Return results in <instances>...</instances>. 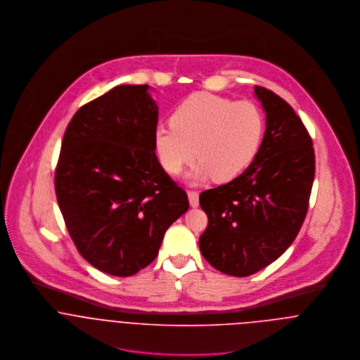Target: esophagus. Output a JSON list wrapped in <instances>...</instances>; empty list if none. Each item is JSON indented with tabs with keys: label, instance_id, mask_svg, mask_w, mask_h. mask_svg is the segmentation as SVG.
<instances>
[{
	"label": "esophagus",
	"instance_id": "obj_1",
	"mask_svg": "<svg viewBox=\"0 0 360 360\" xmlns=\"http://www.w3.org/2000/svg\"><path fill=\"white\" fill-rule=\"evenodd\" d=\"M188 201H190V205L193 207H197L200 205V194L198 191H188Z\"/></svg>",
	"mask_w": 360,
	"mask_h": 360
}]
</instances>
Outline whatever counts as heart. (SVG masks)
I'll list each match as a JSON object with an SVG mask.
<instances>
[{"mask_svg":"<svg viewBox=\"0 0 360 360\" xmlns=\"http://www.w3.org/2000/svg\"><path fill=\"white\" fill-rule=\"evenodd\" d=\"M263 133L264 116L257 103L201 91L173 110L170 126L155 129V154L169 174H179L197 156L201 162L194 179L213 176L226 183L254 162Z\"/></svg>","mask_w":360,"mask_h":360,"instance_id":"1","label":"heart"}]
</instances>
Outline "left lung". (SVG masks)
I'll return each instance as SVG.
<instances>
[{"label":"left lung","mask_w":360,"mask_h":360,"mask_svg":"<svg viewBox=\"0 0 360 360\" xmlns=\"http://www.w3.org/2000/svg\"><path fill=\"white\" fill-rule=\"evenodd\" d=\"M266 131L250 167L227 184L206 190L200 205L207 227L202 257L219 271L247 277L281 257L298 236L314 179L311 139L281 97L255 86Z\"/></svg>","instance_id":"8db88e82"}]
</instances>
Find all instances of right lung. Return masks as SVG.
<instances>
[{
	"label": "right lung",
	"instance_id": "obj_1",
	"mask_svg": "<svg viewBox=\"0 0 360 360\" xmlns=\"http://www.w3.org/2000/svg\"><path fill=\"white\" fill-rule=\"evenodd\" d=\"M147 84H122L83 105L69 122L55 170L66 229L90 264L127 277L147 267L186 191L154 150L158 105Z\"/></svg>",
	"mask_w": 360,
	"mask_h": 360
}]
</instances>
